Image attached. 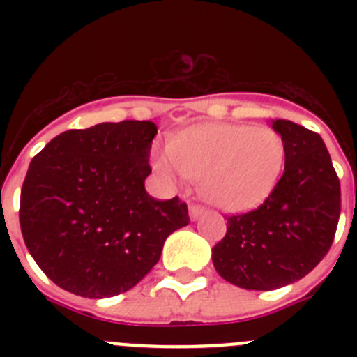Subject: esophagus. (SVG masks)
Wrapping results in <instances>:
<instances>
[{"mask_svg": "<svg viewBox=\"0 0 357 357\" xmlns=\"http://www.w3.org/2000/svg\"><path fill=\"white\" fill-rule=\"evenodd\" d=\"M204 213H206V209L202 206H197V204H191V206H189V218H191V220H198Z\"/></svg>", "mask_w": 357, "mask_h": 357, "instance_id": "1", "label": "esophagus"}]
</instances>
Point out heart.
<instances>
[{
    "label": "heart",
    "mask_w": 357,
    "mask_h": 357,
    "mask_svg": "<svg viewBox=\"0 0 357 357\" xmlns=\"http://www.w3.org/2000/svg\"><path fill=\"white\" fill-rule=\"evenodd\" d=\"M286 146L279 132L250 125H202L173 135L153 157L169 182L202 181L211 204L230 213L259 206L279 181Z\"/></svg>",
    "instance_id": "b5f03b06"
}]
</instances>
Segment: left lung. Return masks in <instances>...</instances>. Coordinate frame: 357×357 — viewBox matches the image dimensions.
I'll list each match as a JSON object with an SVG mask.
<instances>
[{
	"label": "left lung",
	"mask_w": 357,
	"mask_h": 357,
	"mask_svg": "<svg viewBox=\"0 0 357 357\" xmlns=\"http://www.w3.org/2000/svg\"><path fill=\"white\" fill-rule=\"evenodd\" d=\"M286 146L284 173L257 209L227 218L213 248L216 272L245 289L282 288L307 275L333 245L342 191L320 134L275 119Z\"/></svg>",
	"instance_id": "left-lung-1"
}]
</instances>
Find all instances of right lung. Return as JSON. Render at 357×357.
<instances>
[{"instance_id": "obj_1", "label": "right lung", "mask_w": 357, "mask_h": 357, "mask_svg": "<svg viewBox=\"0 0 357 357\" xmlns=\"http://www.w3.org/2000/svg\"><path fill=\"white\" fill-rule=\"evenodd\" d=\"M151 121L100 123L53 137L30 162L19 206L28 252L56 286L85 298L134 288L172 232L189 223L185 202L146 193Z\"/></svg>"}]
</instances>
